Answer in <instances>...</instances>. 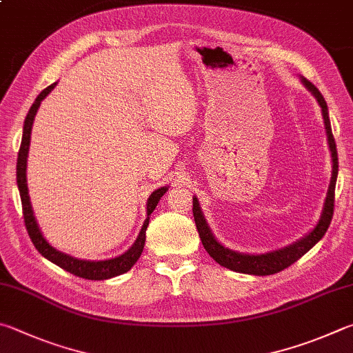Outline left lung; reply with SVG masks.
<instances>
[{
  "label": "left lung",
  "mask_w": 353,
  "mask_h": 353,
  "mask_svg": "<svg viewBox=\"0 0 353 353\" xmlns=\"http://www.w3.org/2000/svg\"><path fill=\"white\" fill-rule=\"evenodd\" d=\"M303 83L310 89L312 94L316 97L319 106H321L325 131H327L329 146L332 151L333 170H332V179H330L327 197H325L323 216H321V219H319V222L316 223V227L313 228V232H310L305 236V238H303L301 241L292 243V245L276 250V252L265 253V254H242V253H236V252H232V250L222 247L221 243L214 239V236L211 234L210 228L207 225V222H205V219H203L197 199L194 197L193 199V216H194L196 228L199 232V236H201V241L203 243L205 250H207L208 254L217 262V264H221L222 267H227L233 272L256 274V276H267V274H274V273L283 272L284 268L290 267L299 258H303V256L309 252V250L315 245L319 239L323 238L332 222L333 208H335V185H336V176H338L336 143H335V139H333V134H332L327 103H325L324 97L321 95V92L318 91L316 86L313 85V83H310L305 79H303Z\"/></svg>",
  "instance_id": "obj_1"
}]
</instances>
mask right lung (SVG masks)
<instances>
[{
    "label": "right lung",
    "instance_id": "1",
    "mask_svg": "<svg viewBox=\"0 0 353 353\" xmlns=\"http://www.w3.org/2000/svg\"><path fill=\"white\" fill-rule=\"evenodd\" d=\"M54 85L48 86L44 91L40 92L37 100L34 101V105L30 106L28 117L24 120V130H23V140H21V146L20 151H18V160H17V183H18V190H20V196H21V205H23V216H24V225L26 230H28L29 238L34 243L35 248L40 252L44 258L49 259L50 262H54L59 267H61L63 270H66L69 273L75 274V276L83 278V279H91V281H101V279H110L114 276H119L121 273H126L130 268L136 264L137 259L140 258V254L143 252V245H145V239H146V228H148L150 223V214L154 211L157 207L159 199L163 196L166 187L159 188L156 191H152V194L148 199V205H146V210H148V217L143 223L142 230H140L139 238L134 242V245L126 250L123 254L115 256V258L106 259V261H83V259H75L72 256L65 254L61 252H57L54 247H50L46 242V239L43 238V234L38 228V223L34 217V211H32L30 207V199L28 193V183H26V162H28V152H29V145H30V131H32V123H34L35 114L38 111V108L41 105V100L46 97V95L52 91Z\"/></svg>",
    "mask_w": 353,
    "mask_h": 353
}]
</instances>
